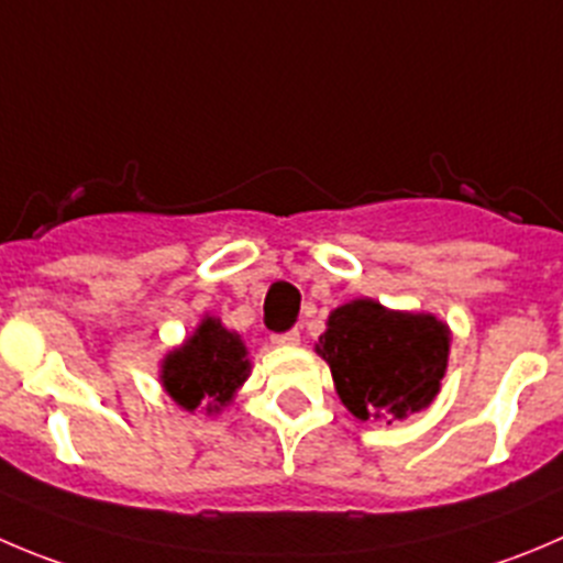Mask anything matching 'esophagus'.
I'll return each mask as SVG.
<instances>
[{"label": "esophagus", "instance_id": "esophagus-1", "mask_svg": "<svg viewBox=\"0 0 563 563\" xmlns=\"http://www.w3.org/2000/svg\"><path fill=\"white\" fill-rule=\"evenodd\" d=\"M271 342L278 347H290L301 342V334H298V331H282V334H273Z\"/></svg>", "mask_w": 563, "mask_h": 563}]
</instances>
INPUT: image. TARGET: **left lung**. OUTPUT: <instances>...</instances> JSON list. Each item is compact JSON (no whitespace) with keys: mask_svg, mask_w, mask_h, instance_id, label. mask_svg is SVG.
I'll list each match as a JSON object with an SVG mask.
<instances>
[{"mask_svg":"<svg viewBox=\"0 0 563 563\" xmlns=\"http://www.w3.org/2000/svg\"><path fill=\"white\" fill-rule=\"evenodd\" d=\"M451 331L433 314L389 312L358 298L329 314L318 353L358 420H400L426 409L445 376Z\"/></svg>","mask_w":563,"mask_h":563,"instance_id":"8db88e82","label":"left lung"}]
</instances>
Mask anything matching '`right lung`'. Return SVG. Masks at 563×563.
I'll return each mask as SVG.
<instances>
[{
  "instance_id": "obj_1",
  "label": "right lung",
  "mask_w": 563,
  "mask_h": 563,
  "mask_svg": "<svg viewBox=\"0 0 563 563\" xmlns=\"http://www.w3.org/2000/svg\"><path fill=\"white\" fill-rule=\"evenodd\" d=\"M245 376L249 358L243 340L216 318L198 325L196 334L179 351L168 353L163 365V387L187 411L201 400H207V411L227 406Z\"/></svg>"
}]
</instances>
